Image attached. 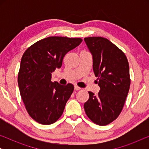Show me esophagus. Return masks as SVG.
Instances as JSON below:
<instances>
[{
    "label": "esophagus",
    "instance_id": "obj_1",
    "mask_svg": "<svg viewBox=\"0 0 149 149\" xmlns=\"http://www.w3.org/2000/svg\"><path fill=\"white\" fill-rule=\"evenodd\" d=\"M80 89H81V87H79V86H77V85H74V90L78 91V90H80Z\"/></svg>",
    "mask_w": 149,
    "mask_h": 149
}]
</instances>
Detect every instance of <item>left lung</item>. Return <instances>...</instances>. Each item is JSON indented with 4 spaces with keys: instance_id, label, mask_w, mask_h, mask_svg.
<instances>
[{
    "instance_id": "8db88e82",
    "label": "left lung",
    "mask_w": 149,
    "mask_h": 149,
    "mask_svg": "<svg viewBox=\"0 0 149 149\" xmlns=\"http://www.w3.org/2000/svg\"><path fill=\"white\" fill-rule=\"evenodd\" d=\"M93 56V69L100 87L98 94L89 91L84 104L91 121L107 125L117 119L125 104L130 87L129 63L125 54L107 38H84Z\"/></svg>"
}]
</instances>
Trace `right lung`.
<instances>
[{"mask_svg":"<svg viewBox=\"0 0 149 149\" xmlns=\"http://www.w3.org/2000/svg\"><path fill=\"white\" fill-rule=\"evenodd\" d=\"M82 41L80 38L49 36L34 43L24 53L18 85L26 111L38 123L50 125L62 116L74 85L52 82V73L62 66L65 55Z\"/></svg>","mask_w":149,"mask_h":149,"instance_id":"right-lung-1","label":"right lung"}]
</instances>
